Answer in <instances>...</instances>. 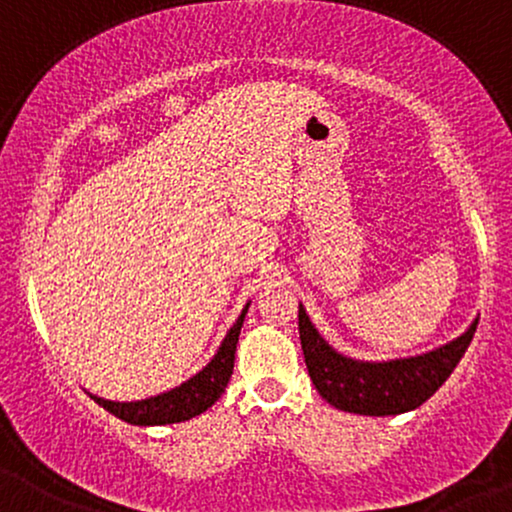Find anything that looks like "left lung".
Instances as JSON below:
<instances>
[{"mask_svg":"<svg viewBox=\"0 0 512 512\" xmlns=\"http://www.w3.org/2000/svg\"><path fill=\"white\" fill-rule=\"evenodd\" d=\"M298 332L310 380L332 407L349 414L395 416L421 407L450 378L477 332V320L440 349L383 363L337 354L315 330L303 305H298Z\"/></svg>","mask_w":512,"mask_h":512,"instance_id":"obj_1","label":"left lung"}]
</instances>
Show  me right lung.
<instances>
[{"label": "right lung", "mask_w": 512, "mask_h": 512, "mask_svg": "<svg viewBox=\"0 0 512 512\" xmlns=\"http://www.w3.org/2000/svg\"><path fill=\"white\" fill-rule=\"evenodd\" d=\"M248 305L243 308V313H240L236 325L228 330L226 339L221 342L214 358H211L207 366L199 370L197 375H192L187 383L173 387V390L163 392V395L139 399V402H110V399H103L96 395H91V399L101 404L103 409H108L110 414H115L117 419L127 421V424H134V426L180 424V421L199 416L221 397V392L226 390L228 380H231L233 361H236L238 334H240V327H243L245 313H248Z\"/></svg>", "instance_id": "obj_1"}]
</instances>
